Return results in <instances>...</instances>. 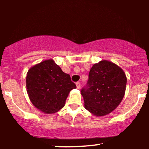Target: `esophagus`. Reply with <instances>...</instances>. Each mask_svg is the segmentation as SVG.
<instances>
[{"label":"esophagus","mask_w":149,"mask_h":149,"mask_svg":"<svg viewBox=\"0 0 149 149\" xmlns=\"http://www.w3.org/2000/svg\"><path fill=\"white\" fill-rule=\"evenodd\" d=\"M76 87H77V88H78V89H79L80 88V82H76Z\"/></svg>","instance_id":"1"}]
</instances>
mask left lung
Segmentation results:
<instances>
[{"instance_id":"obj_1","label":"left lung","mask_w":149,"mask_h":149,"mask_svg":"<svg viewBox=\"0 0 149 149\" xmlns=\"http://www.w3.org/2000/svg\"><path fill=\"white\" fill-rule=\"evenodd\" d=\"M126 84L125 73L117 65L106 60L94 64L80 91L85 109L97 116L112 112L123 100Z\"/></svg>"}]
</instances>
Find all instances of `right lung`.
<instances>
[{
  "mask_svg": "<svg viewBox=\"0 0 149 149\" xmlns=\"http://www.w3.org/2000/svg\"><path fill=\"white\" fill-rule=\"evenodd\" d=\"M26 89L31 102L45 113H54L64 107L76 85L52 59L42 61L29 70Z\"/></svg>",
  "mask_w": 149,
  "mask_h": 149,
  "instance_id": "right-lung-1",
  "label": "right lung"
}]
</instances>
